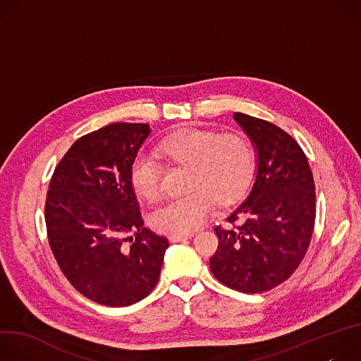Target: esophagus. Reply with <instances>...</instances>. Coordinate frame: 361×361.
Wrapping results in <instances>:
<instances>
[{"mask_svg": "<svg viewBox=\"0 0 361 361\" xmlns=\"http://www.w3.org/2000/svg\"><path fill=\"white\" fill-rule=\"evenodd\" d=\"M192 234H170L169 235V240L171 243H180V241H184V240H188L191 238Z\"/></svg>", "mask_w": 361, "mask_h": 361, "instance_id": "1", "label": "esophagus"}]
</instances>
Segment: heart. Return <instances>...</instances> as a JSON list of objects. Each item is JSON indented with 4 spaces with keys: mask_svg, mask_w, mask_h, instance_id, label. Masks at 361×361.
I'll return each mask as SVG.
<instances>
[{
    "mask_svg": "<svg viewBox=\"0 0 361 361\" xmlns=\"http://www.w3.org/2000/svg\"><path fill=\"white\" fill-rule=\"evenodd\" d=\"M160 154L173 164L190 167L187 195L166 201L152 213L154 228L169 234H191L202 226L213 210L241 197L254 169L250 141L235 133L219 135L214 131L190 130L167 138ZM134 191L148 200L161 192L163 169L147 154H140L131 166Z\"/></svg>",
    "mask_w": 361,
    "mask_h": 361,
    "instance_id": "obj_1",
    "label": "heart"
}]
</instances>
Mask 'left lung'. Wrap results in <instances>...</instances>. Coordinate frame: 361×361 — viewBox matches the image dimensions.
I'll return each mask as SVG.
<instances>
[{
  "instance_id": "obj_1",
  "label": "left lung",
  "mask_w": 361,
  "mask_h": 361,
  "mask_svg": "<svg viewBox=\"0 0 361 361\" xmlns=\"http://www.w3.org/2000/svg\"><path fill=\"white\" fill-rule=\"evenodd\" d=\"M235 123L250 138L255 178L241 202L216 227L219 248L210 259L214 277L255 294L286 281L300 266L316 220V191L305 154L280 127L243 113Z\"/></svg>"
}]
</instances>
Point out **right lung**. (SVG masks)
Listing matches in <instances>:
<instances>
[{
	"label": "right lung",
	"mask_w": 361,
	"mask_h": 361,
	"mask_svg": "<svg viewBox=\"0 0 361 361\" xmlns=\"http://www.w3.org/2000/svg\"><path fill=\"white\" fill-rule=\"evenodd\" d=\"M149 133L148 124L114 123L78 138L48 187L51 250L73 287L98 304L131 305L160 279L169 241L142 227L130 177Z\"/></svg>",
	"instance_id": "add662e5"
}]
</instances>
